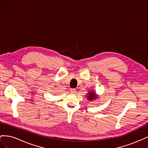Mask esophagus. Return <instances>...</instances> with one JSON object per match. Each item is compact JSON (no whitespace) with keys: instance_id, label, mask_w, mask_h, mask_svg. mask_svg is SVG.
<instances>
[{"instance_id":"1","label":"esophagus","mask_w":148,"mask_h":148,"mask_svg":"<svg viewBox=\"0 0 148 148\" xmlns=\"http://www.w3.org/2000/svg\"><path fill=\"white\" fill-rule=\"evenodd\" d=\"M70 91L71 92H73V93H75V92H76V89H74V88H71L70 89Z\"/></svg>"}]
</instances>
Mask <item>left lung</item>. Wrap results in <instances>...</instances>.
Wrapping results in <instances>:
<instances>
[{"label":"left lung","instance_id":"1","mask_svg":"<svg viewBox=\"0 0 148 148\" xmlns=\"http://www.w3.org/2000/svg\"><path fill=\"white\" fill-rule=\"evenodd\" d=\"M98 97H99V96H98L96 92L95 91H89L87 95H86V98L89 101H95L96 99V98H97Z\"/></svg>","mask_w":148,"mask_h":148}]
</instances>
